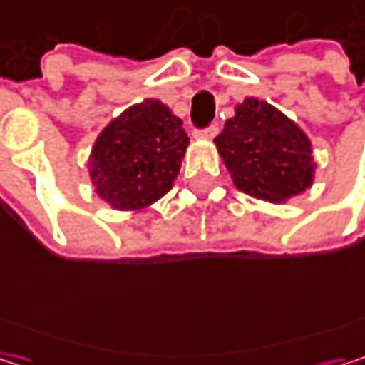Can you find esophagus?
<instances>
[{
  "instance_id": "esophagus-1",
  "label": "esophagus",
  "mask_w": 365,
  "mask_h": 365,
  "mask_svg": "<svg viewBox=\"0 0 365 365\" xmlns=\"http://www.w3.org/2000/svg\"><path fill=\"white\" fill-rule=\"evenodd\" d=\"M217 133H220L217 124H209V126H205V128H196V130H194V135H196V137H202V139H213Z\"/></svg>"
}]
</instances>
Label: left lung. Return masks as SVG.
Instances as JSON below:
<instances>
[{
    "mask_svg": "<svg viewBox=\"0 0 365 365\" xmlns=\"http://www.w3.org/2000/svg\"><path fill=\"white\" fill-rule=\"evenodd\" d=\"M215 143L235 185L250 196L281 202L313 183L309 137L266 101L245 99Z\"/></svg>",
    "mask_w": 365,
    "mask_h": 365,
    "instance_id": "left-lung-1",
    "label": "left lung"
}]
</instances>
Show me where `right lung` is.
Wrapping results in <instances>:
<instances>
[{
    "label": "right lung",
    "mask_w": 365,
    "mask_h": 365,
    "mask_svg": "<svg viewBox=\"0 0 365 365\" xmlns=\"http://www.w3.org/2000/svg\"><path fill=\"white\" fill-rule=\"evenodd\" d=\"M182 120L156 99H145L115 118L91 154L97 194L115 209H141L165 196L187 148Z\"/></svg>",
    "instance_id": "obj_1"
}]
</instances>
